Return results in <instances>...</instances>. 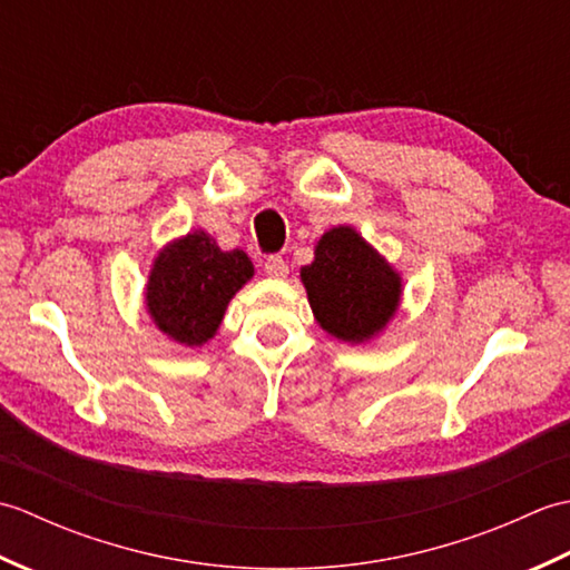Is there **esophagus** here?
<instances>
[{"label":"esophagus","mask_w":570,"mask_h":570,"mask_svg":"<svg viewBox=\"0 0 570 570\" xmlns=\"http://www.w3.org/2000/svg\"><path fill=\"white\" fill-rule=\"evenodd\" d=\"M264 272L272 278H284L288 274V266L282 257H278V254H272V257H266L264 262Z\"/></svg>","instance_id":"1"}]
</instances>
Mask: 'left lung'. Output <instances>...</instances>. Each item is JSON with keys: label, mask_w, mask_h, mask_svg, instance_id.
Masks as SVG:
<instances>
[{"label": "left lung", "mask_w": 570, "mask_h": 570, "mask_svg": "<svg viewBox=\"0 0 570 570\" xmlns=\"http://www.w3.org/2000/svg\"><path fill=\"white\" fill-rule=\"evenodd\" d=\"M313 318L321 328L350 345L377 341L396 316L404 278L353 225L323 233L313 262L301 266Z\"/></svg>", "instance_id": "1"}]
</instances>
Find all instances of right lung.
Returning <instances> with one entry per match:
<instances>
[{
	"mask_svg": "<svg viewBox=\"0 0 570 570\" xmlns=\"http://www.w3.org/2000/svg\"><path fill=\"white\" fill-rule=\"evenodd\" d=\"M254 276L242 249L223 252L196 227L156 252L144 286V306L156 331L184 347H203L217 335L227 304Z\"/></svg>",
	"mask_w": 570,
	"mask_h": 570,
	"instance_id": "add662e5",
	"label": "right lung"
}]
</instances>
